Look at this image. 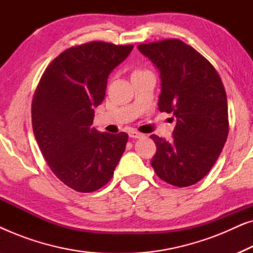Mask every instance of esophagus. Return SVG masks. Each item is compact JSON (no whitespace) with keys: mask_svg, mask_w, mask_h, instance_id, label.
<instances>
[{"mask_svg":"<svg viewBox=\"0 0 253 253\" xmlns=\"http://www.w3.org/2000/svg\"><path fill=\"white\" fill-rule=\"evenodd\" d=\"M129 137L130 138H134V139H137V138H141L143 137V134L137 132V131H129Z\"/></svg>","mask_w":253,"mask_h":253,"instance_id":"esophagus-1","label":"esophagus"}]
</instances>
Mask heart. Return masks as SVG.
Segmentation results:
<instances>
[{
    "instance_id": "1",
    "label": "heart",
    "mask_w": 253,
    "mask_h": 253,
    "mask_svg": "<svg viewBox=\"0 0 253 253\" xmlns=\"http://www.w3.org/2000/svg\"><path fill=\"white\" fill-rule=\"evenodd\" d=\"M138 72H140V70H134V71L132 72V75H134V74H138Z\"/></svg>"
}]
</instances>
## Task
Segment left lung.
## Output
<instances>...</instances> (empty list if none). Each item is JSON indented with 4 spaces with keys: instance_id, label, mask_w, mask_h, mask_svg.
I'll list each match as a JSON object with an SVG mask.
<instances>
[{
    "instance_id": "1",
    "label": "left lung",
    "mask_w": 253,
    "mask_h": 253,
    "mask_svg": "<svg viewBox=\"0 0 253 253\" xmlns=\"http://www.w3.org/2000/svg\"><path fill=\"white\" fill-rule=\"evenodd\" d=\"M138 49L160 71L159 110L176 117L170 141L151 136L157 145L152 167L171 185L196 184L212 169L229 132L222 81L202 54L178 39L141 43Z\"/></svg>"
}]
</instances>
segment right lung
Segmentation results:
<instances>
[{
    "label": "right lung",
    "instance_id": "1",
    "mask_svg": "<svg viewBox=\"0 0 253 253\" xmlns=\"http://www.w3.org/2000/svg\"><path fill=\"white\" fill-rule=\"evenodd\" d=\"M133 46L93 41L69 48L51 61L32 100V126L55 176L78 192H93L114 175L127 134L91 127L107 79Z\"/></svg>",
    "mask_w": 253,
    "mask_h": 253
}]
</instances>
